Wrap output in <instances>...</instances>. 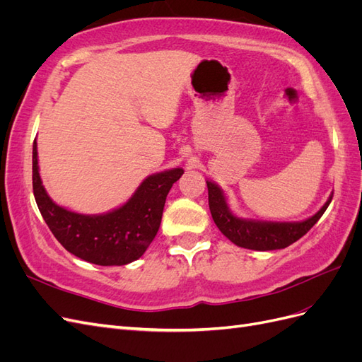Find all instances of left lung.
Here are the masks:
<instances>
[{"label":"left lung","mask_w":362,"mask_h":362,"mask_svg":"<svg viewBox=\"0 0 362 362\" xmlns=\"http://www.w3.org/2000/svg\"><path fill=\"white\" fill-rule=\"evenodd\" d=\"M206 187L208 205H210L213 221L221 233L234 245L252 250L284 249L298 242L317 223L332 201V196H329V199L319 211L302 222H266L233 214L223 190L211 181H206Z\"/></svg>","instance_id":"8db88e82"}]
</instances>
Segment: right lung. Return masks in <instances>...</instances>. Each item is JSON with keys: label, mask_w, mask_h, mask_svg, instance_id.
I'll use <instances>...</instances> for the list:
<instances>
[{"label": "right lung", "mask_w": 362, "mask_h": 362, "mask_svg": "<svg viewBox=\"0 0 362 362\" xmlns=\"http://www.w3.org/2000/svg\"><path fill=\"white\" fill-rule=\"evenodd\" d=\"M182 173L175 168L149 175L124 205L104 214H80L49 198L40 180L36 140L33 144V193L43 221L64 249L98 266H124L145 254L158 233L166 196Z\"/></svg>", "instance_id": "add662e5"}]
</instances>
